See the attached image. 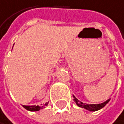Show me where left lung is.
<instances>
[{
  "label": "left lung",
  "mask_w": 124,
  "mask_h": 124,
  "mask_svg": "<svg viewBox=\"0 0 124 124\" xmlns=\"http://www.w3.org/2000/svg\"><path fill=\"white\" fill-rule=\"evenodd\" d=\"M73 98H74V101L76 102V104L78 105L79 107H81V108H84L85 109L87 110H89V111H97V110H99L101 108H102L105 105H106L108 101H109L110 99H108L107 101H104L103 103H101V104H85V103H83L82 101H80L79 100L77 99V98L73 95Z\"/></svg>",
  "instance_id": "1"
}]
</instances>
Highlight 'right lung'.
Here are the masks:
<instances>
[{
    "label": "right lung",
    "instance_id": "1",
    "mask_svg": "<svg viewBox=\"0 0 124 124\" xmlns=\"http://www.w3.org/2000/svg\"><path fill=\"white\" fill-rule=\"evenodd\" d=\"M48 103H45L44 106H39V105H23L26 109L29 111H39L41 108H44V106H46Z\"/></svg>",
    "mask_w": 124,
    "mask_h": 124
}]
</instances>
